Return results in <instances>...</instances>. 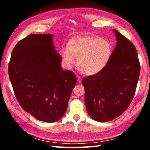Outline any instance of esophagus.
Returning <instances> with one entry per match:
<instances>
[{
	"label": "esophagus",
	"mask_w": 150,
	"mask_h": 150,
	"mask_svg": "<svg viewBox=\"0 0 150 150\" xmlns=\"http://www.w3.org/2000/svg\"><path fill=\"white\" fill-rule=\"evenodd\" d=\"M81 81H82V79H81V77H77V81L79 83H81Z\"/></svg>",
	"instance_id": "1"
}]
</instances>
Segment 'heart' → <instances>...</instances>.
I'll use <instances>...</instances> for the list:
<instances>
[{"label":"heart","mask_w":150,"mask_h":150,"mask_svg":"<svg viewBox=\"0 0 150 150\" xmlns=\"http://www.w3.org/2000/svg\"><path fill=\"white\" fill-rule=\"evenodd\" d=\"M112 50L111 43L101 37L77 36L62 50V56L66 68L71 69L75 64L76 57L79 69L86 75H93L106 67Z\"/></svg>","instance_id":"1"}]
</instances>
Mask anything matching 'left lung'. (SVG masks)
<instances>
[{"mask_svg":"<svg viewBox=\"0 0 150 150\" xmlns=\"http://www.w3.org/2000/svg\"><path fill=\"white\" fill-rule=\"evenodd\" d=\"M114 32L117 42L107 65L82 81L88 115L100 122L118 117L128 108L140 71L134 45L116 30Z\"/></svg>","mask_w":150,"mask_h":150,"instance_id":"obj_1","label":"left lung"}]
</instances>
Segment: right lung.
Listing matches in <instances>:
<instances>
[{
	"mask_svg": "<svg viewBox=\"0 0 150 150\" xmlns=\"http://www.w3.org/2000/svg\"><path fill=\"white\" fill-rule=\"evenodd\" d=\"M52 34H31L12 50L8 74L20 105L37 120L54 122L65 115L77 83L75 75L63 71Z\"/></svg>",
	"mask_w": 150,
	"mask_h": 150,
	"instance_id": "right-lung-1",
	"label": "right lung"
}]
</instances>
